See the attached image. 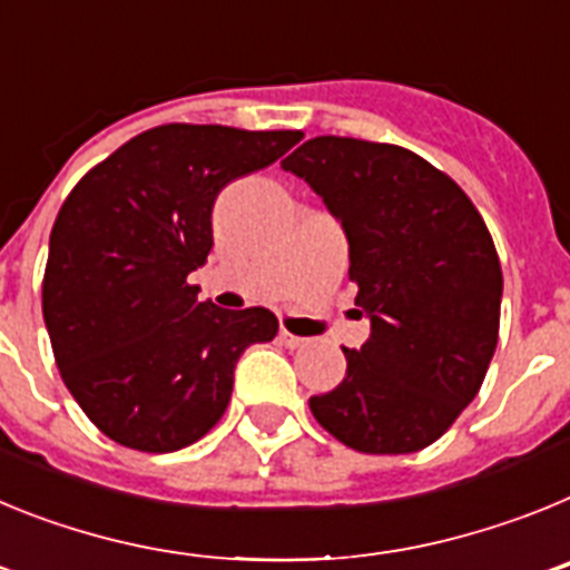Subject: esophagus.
Masks as SVG:
<instances>
[{
	"label": "esophagus",
	"mask_w": 570,
	"mask_h": 570,
	"mask_svg": "<svg viewBox=\"0 0 570 570\" xmlns=\"http://www.w3.org/2000/svg\"><path fill=\"white\" fill-rule=\"evenodd\" d=\"M279 342L285 347H291V351H296V347H305L308 345V340H305V336H296V334H291L288 328H279Z\"/></svg>",
	"instance_id": "obj_1"
}]
</instances>
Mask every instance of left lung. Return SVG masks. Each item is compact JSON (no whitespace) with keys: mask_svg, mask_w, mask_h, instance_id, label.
Wrapping results in <instances>:
<instances>
[{"mask_svg":"<svg viewBox=\"0 0 570 570\" xmlns=\"http://www.w3.org/2000/svg\"><path fill=\"white\" fill-rule=\"evenodd\" d=\"M322 196L347 236L362 347L311 396V414L362 454H414L480 394L500 340L502 268L465 190L400 145L314 136L282 159Z\"/></svg>","mask_w":570,"mask_h":570,"instance_id":"1","label":"left lung"}]
</instances>
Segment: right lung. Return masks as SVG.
I'll list each match as a JSON object with an SVG mask.
<instances>
[{
	"mask_svg": "<svg viewBox=\"0 0 570 570\" xmlns=\"http://www.w3.org/2000/svg\"><path fill=\"white\" fill-rule=\"evenodd\" d=\"M299 130L159 125L90 168L50 230L42 314L59 374L114 442L168 454L223 420L234 367L279 322L199 302L188 274L214 245L228 183L268 168Z\"/></svg>",
	"mask_w": 570,
	"mask_h": 570,
	"instance_id": "add662e5",
	"label": "right lung"
}]
</instances>
